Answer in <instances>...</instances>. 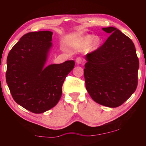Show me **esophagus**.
<instances>
[{
	"label": "esophagus",
	"mask_w": 146,
	"mask_h": 146,
	"mask_svg": "<svg viewBox=\"0 0 146 146\" xmlns=\"http://www.w3.org/2000/svg\"><path fill=\"white\" fill-rule=\"evenodd\" d=\"M84 60L82 57H80V56H78V57H77L76 59V62L78 64H80L81 63L84 62Z\"/></svg>",
	"instance_id": "esophagus-1"
}]
</instances>
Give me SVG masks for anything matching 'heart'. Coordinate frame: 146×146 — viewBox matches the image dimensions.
Masks as SVG:
<instances>
[{
	"label": "heart",
	"instance_id": "heart-1",
	"mask_svg": "<svg viewBox=\"0 0 146 146\" xmlns=\"http://www.w3.org/2000/svg\"><path fill=\"white\" fill-rule=\"evenodd\" d=\"M102 42V38L99 36L86 35L84 36L82 39V43L84 46H88L90 44V48L91 49H97Z\"/></svg>",
	"mask_w": 146,
	"mask_h": 146
}]
</instances>
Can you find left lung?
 <instances>
[{
    "label": "left lung",
    "instance_id": "1",
    "mask_svg": "<svg viewBox=\"0 0 146 146\" xmlns=\"http://www.w3.org/2000/svg\"><path fill=\"white\" fill-rule=\"evenodd\" d=\"M102 29L111 35L102 46L86 56V88L95 102L117 108L137 89L139 60L128 36L113 27Z\"/></svg>",
    "mask_w": 146,
    "mask_h": 146
}]
</instances>
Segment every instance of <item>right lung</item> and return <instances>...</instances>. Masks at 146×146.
Here are the masks:
<instances>
[{"label":"right lung","instance_id":"right-lung-1","mask_svg":"<svg viewBox=\"0 0 146 146\" xmlns=\"http://www.w3.org/2000/svg\"><path fill=\"white\" fill-rule=\"evenodd\" d=\"M51 31L29 32L15 44L7 58L6 82L15 102L33 113L56 105L64 80L75 66L73 60L44 68L52 46Z\"/></svg>","mask_w":146,"mask_h":146}]
</instances>
